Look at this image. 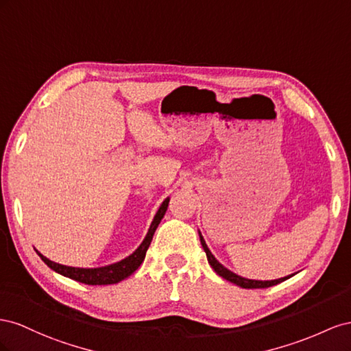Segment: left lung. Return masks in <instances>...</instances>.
I'll return each instance as SVG.
<instances>
[{"label": "left lung", "mask_w": 351, "mask_h": 351, "mask_svg": "<svg viewBox=\"0 0 351 351\" xmlns=\"http://www.w3.org/2000/svg\"><path fill=\"white\" fill-rule=\"evenodd\" d=\"M199 241H202V245H203L204 252H206L208 263H210V266H212V267L215 269V272H216L219 276L225 278L226 281L232 282V284H237L238 287H241V288H267V287H272V285H276V284H279V282H282V281H285V279H288L289 276H291V275H289V276H285V278H281V279H275V281H253V279L241 278V276H238V275L232 274L231 270H228L226 267H223L222 265H220V263L217 262V260L213 257V254L210 253V250L207 248V245H206V243H204V239H203L202 234H199Z\"/></svg>", "instance_id": "left-lung-1"}]
</instances>
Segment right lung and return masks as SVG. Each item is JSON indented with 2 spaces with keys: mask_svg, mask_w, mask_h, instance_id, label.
Wrapping results in <instances>:
<instances>
[{
  "mask_svg": "<svg viewBox=\"0 0 351 351\" xmlns=\"http://www.w3.org/2000/svg\"><path fill=\"white\" fill-rule=\"evenodd\" d=\"M167 204H169V198H166L163 204L160 206L158 212H157V215L153 220V223L148 229V234H147L145 239L143 241V244L136 248V252L129 257H126L125 260H122V262H119V263L110 265V266H106V267H98V269H79V267H70V266L54 263V262H51V260H48L47 257H44L41 253H38V256L44 260V263L48 267H51L60 275L75 279V281H77V282H82V284H86V285L117 284V282L122 281V279L131 276L144 262L147 250H148L149 244H152L153 235H154L156 229L160 223V220L163 219V216L166 213Z\"/></svg>",
  "mask_w": 351,
  "mask_h": 351,
  "instance_id": "obj_1",
  "label": "right lung"
}]
</instances>
